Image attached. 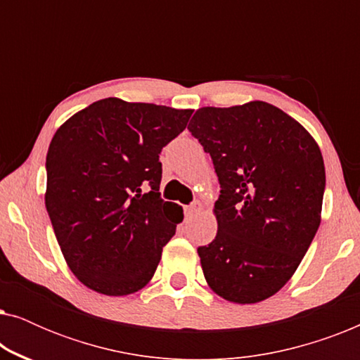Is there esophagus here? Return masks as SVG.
Wrapping results in <instances>:
<instances>
[{
  "instance_id": "34e87169",
  "label": "esophagus",
  "mask_w": 360,
  "mask_h": 360,
  "mask_svg": "<svg viewBox=\"0 0 360 360\" xmlns=\"http://www.w3.org/2000/svg\"><path fill=\"white\" fill-rule=\"evenodd\" d=\"M201 211H203V205H201L200 201H195L193 205L186 206V208H185V213H186V216H195V214H200Z\"/></svg>"
}]
</instances>
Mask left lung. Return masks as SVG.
<instances>
[{"label": "left lung", "mask_w": 360, "mask_h": 360, "mask_svg": "<svg viewBox=\"0 0 360 360\" xmlns=\"http://www.w3.org/2000/svg\"><path fill=\"white\" fill-rule=\"evenodd\" d=\"M188 129L213 159L221 185L218 233L198 248L206 282L231 303L264 302L292 278L321 223L319 146L265 101L200 108Z\"/></svg>", "instance_id": "left-lung-1"}]
</instances>
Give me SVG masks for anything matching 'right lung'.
I'll return each mask as SVG.
<instances>
[{
    "label": "right lung",
    "instance_id": "obj_1",
    "mask_svg": "<svg viewBox=\"0 0 360 360\" xmlns=\"http://www.w3.org/2000/svg\"><path fill=\"white\" fill-rule=\"evenodd\" d=\"M191 112L105 98L53 134L46 208L68 269L93 292L124 297L154 277L184 221L181 206L160 198L159 154Z\"/></svg>",
    "mask_w": 360,
    "mask_h": 360
}]
</instances>
